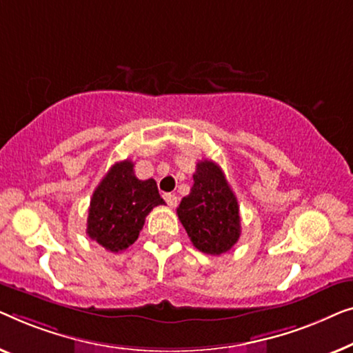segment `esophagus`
Returning <instances> with one entry per match:
<instances>
[{
    "label": "esophagus",
    "mask_w": 353,
    "mask_h": 353,
    "mask_svg": "<svg viewBox=\"0 0 353 353\" xmlns=\"http://www.w3.org/2000/svg\"><path fill=\"white\" fill-rule=\"evenodd\" d=\"M165 200L170 208H176L177 206V196L172 195V193H165Z\"/></svg>",
    "instance_id": "34e87169"
}]
</instances>
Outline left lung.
<instances>
[{"mask_svg": "<svg viewBox=\"0 0 353 353\" xmlns=\"http://www.w3.org/2000/svg\"><path fill=\"white\" fill-rule=\"evenodd\" d=\"M188 238L205 254L230 251L241 235L240 206L221 166L201 160L193 174V185L177 208Z\"/></svg>", "mask_w": 353, "mask_h": 353, "instance_id": "1", "label": "left lung"}]
</instances>
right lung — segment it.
I'll use <instances>...</instances> for the list:
<instances>
[{
	"label": "right lung",
	"mask_w": 353,
	"mask_h": 353,
	"mask_svg": "<svg viewBox=\"0 0 353 353\" xmlns=\"http://www.w3.org/2000/svg\"><path fill=\"white\" fill-rule=\"evenodd\" d=\"M160 205L165 201L153 179H137L131 160L115 163L92 193L86 233L105 250L121 252L137 240L147 214Z\"/></svg>",
	"instance_id": "right-lung-1"
}]
</instances>
